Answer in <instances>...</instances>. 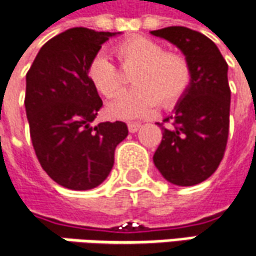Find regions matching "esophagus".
I'll return each instance as SVG.
<instances>
[{
	"label": "esophagus",
	"instance_id": "esophagus-1",
	"mask_svg": "<svg viewBox=\"0 0 256 256\" xmlns=\"http://www.w3.org/2000/svg\"><path fill=\"white\" fill-rule=\"evenodd\" d=\"M128 128L130 133H136V132L142 128V124H140V123H133V122H130L128 124Z\"/></svg>",
	"mask_w": 256,
	"mask_h": 256
}]
</instances>
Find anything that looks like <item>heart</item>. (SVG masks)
I'll return each mask as SVG.
<instances>
[{
    "mask_svg": "<svg viewBox=\"0 0 256 256\" xmlns=\"http://www.w3.org/2000/svg\"><path fill=\"white\" fill-rule=\"evenodd\" d=\"M122 70L133 72L132 92L120 94L126 87V77L114 62L104 56H96L88 64V80L107 98L117 97L108 113L117 118H136L152 114L158 103L169 108L179 103L192 84V68L180 52L166 51L160 42L136 36L123 40L114 47Z\"/></svg>",
    "mask_w": 256,
    "mask_h": 256,
    "instance_id": "heart-1",
    "label": "heart"
}]
</instances>
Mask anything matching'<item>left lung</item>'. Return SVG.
Returning <instances> with one entry per match:
<instances>
[{
    "mask_svg": "<svg viewBox=\"0 0 256 256\" xmlns=\"http://www.w3.org/2000/svg\"><path fill=\"white\" fill-rule=\"evenodd\" d=\"M152 34L179 47L192 68L188 93L172 116L158 123L163 136L153 162L168 182L194 186L212 176L225 154L230 108L228 64L216 44L194 30L166 27Z\"/></svg>",
    "mask_w": 256,
    "mask_h": 256,
    "instance_id": "1",
    "label": "left lung"
}]
</instances>
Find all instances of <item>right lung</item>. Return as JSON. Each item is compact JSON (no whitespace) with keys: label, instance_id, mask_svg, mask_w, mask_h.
I'll return each mask as SVG.
<instances>
[{"label":"right lung","instance_id":"right-lung-1","mask_svg":"<svg viewBox=\"0 0 256 256\" xmlns=\"http://www.w3.org/2000/svg\"><path fill=\"white\" fill-rule=\"evenodd\" d=\"M116 32L76 27L48 40L27 72L26 112L32 148L54 182L72 190L102 184L126 139L124 122L93 126L103 102L87 68L102 44Z\"/></svg>","mask_w":256,"mask_h":256}]
</instances>
